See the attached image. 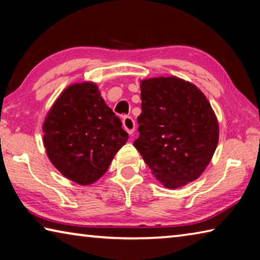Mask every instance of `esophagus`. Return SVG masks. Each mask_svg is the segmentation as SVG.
Returning <instances> with one entry per match:
<instances>
[{"label":"esophagus","instance_id":"obj_1","mask_svg":"<svg viewBox=\"0 0 260 260\" xmlns=\"http://www.w3.org/2000/svg\"><path fill=\"white\" fill-rule=\"evenodd\" d=\"M122 127H124V129L129 135L133 134L135 131V121L133 120V118H131L128 116L124 117V119H122Z\"/></svg>","mask_w":260,"mask_h":260}]
</instances>
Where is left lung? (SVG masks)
<instances>
[{
  "label": "left lung",
  "mask_w": 260,
  "mask_h": 260,
  "mask_svg": "<svg viewBox=\"0 0 260 260\" xmlns=\"http://www.w3.org/2000/svg\"><path fill=\"white\" fill-rule=\"evenodd\" d=\"M139 138L134 147L164 187L192 182L212 159L219 124L205 95L177 77L141 81Z\"/></svg>",
  "instance_id": "obj_1"
}]
</instances>
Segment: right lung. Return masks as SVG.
<instances>
[{
	"mask_svg": "<svg viewBox=\"0 0 260 260\" xmlns=\"http://www.w3.org/2000/svg\"><path fill=\"white\" fill-rule=\"evenodd\" d=\"M43 144L57 170L88 186L107 172L128 140L94 82L73 83L52 104L43 122Z\"/></svg>",
	"mask_w": 260,
	"mask_h": 260,
	"instance_id": "add662e5",
	"label": "right lung"
}]
</instances>
